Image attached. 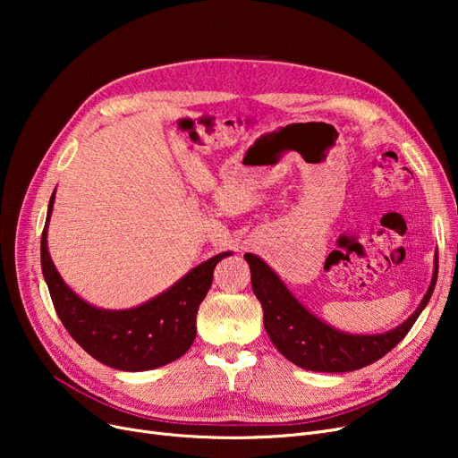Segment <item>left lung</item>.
Instances as JSON below:
<instances>
[{"label":"left lung","instance_id":"obj_1","mask_svg":"<svg viewBox=\"0 0 458 458\" xmlns=\"http://www.w3.org/2000/svg\"><path fill=\"white\" fill-rule=\"evenodd\" d=\"M252 271V288L263 310V327L267 336L290 363L315 372H350L378 361L407 336L426 303L432 298L437 281V254L434 276L420 306L399 327L380 335H352L325 323L290 293L266 261L244 254Z\"/></svg>","mask_w":458,"mask_h":458}]
</instances>
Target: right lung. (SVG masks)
<instances>
[{
  "instance_id": "1",
  "label": "right lung",
  "mask_w": 458,
  "mask_h": 458,
  "mask_svg": "<svg viewBox=\"0 0 458 458\" xmlns=\"http://www.w3.org/2000/svg\"><path fill=\"white\" fill-rule=\"evenodd\" d=\"M53 202L55 192L41 233V271L55 311L68 335L97 361L118 370H150L182 357L195 342L199 306L212 286L217 261L231 256V252L206 259L141 306L131 310L95 308L63 281L49 256L47 227Z\"/></svg>"
}]
</instances>
